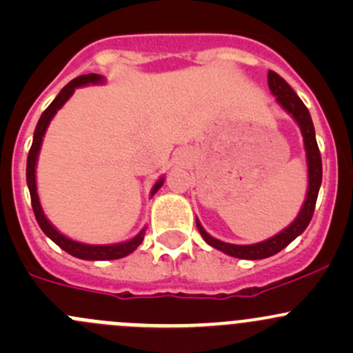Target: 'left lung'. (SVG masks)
Listing matches in <instances>:
<instances>
[{
    "mask_svg": "<svg viewBox=\"0 0 353 353\" xmlns=\"http://www.w3.org/2000/svg\"><path fill=\"white\" fill-rule=\"evenodd\" d=\"M268 85H270V90L276 95V101L282 104V108L285 109L288 114L294 116V119L297 121L299 126H301L302 137H304L305 154H307L309 190H307V198H305V203L304 206H302L297 219H295L285 230L276 234L275 237H272V239L268 241H263V243H258V244L237 245V244L222 243V241L208 236L196 220V227L199 234H201V237L206 241V243L213 245L215 249H219V251L225 252V254L234 256V258H241V259L270 258V256L276 254V252L282 251L283 248H287L295 237L301 236L312 219V213H314V208H316V199H318L319 186H321V179H323L321 154H319L318 141H316V133H314V124H312L311 114H309L307 108H305L304 102L299 99V95L292 90L290 85H288L279 73H275V71L272 70L268 71Z\"/></svg>",
    "mask_w": 353,
    "mask_h": 353,
    "instance_id": "left-lung-1",
    "label": "left lung"
}]
</instances>
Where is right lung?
<instances>
[{"mask_svg": "<svg viewBox=\"0 0 353 353\" xmlns=\"http://www.w3.org/2000/svg\"><path fill=\"white\" fill-rule=\"evenodd\" d=\"M102 78L99 74L90 73V74H81V77H77L74 80H71L70 83L63 88L61 92L58 94V97L49 104V108L42 112L41 119H39L37 126H35L34 131V141H32L30 152H28L27 157V184L28 190H30V199H32V210H34L35 220H37L39 227L42 229V232L56 243L61 249H65L68 254L74 256V258L80 259H92V261H105V259H119L128 256L130 252H133L138 245L141 244L145 237V230H141L137 237H133L131 241H126L123 244H114V245H88V244H81L77 243V241H71L68 237L59 234L51 223L48 222V219L44 216L41 208V203H39V196H37V186H35V163H37V155H39V148H41L42 143V137L46 133V128H48L49 121L52 119V116L56 114V110L61 108L63 104L71 97V94L74 92V88L81 87V85L87 83H95V81H101ZM163 181H159V183L154 186V191L152 194L159 191V188L162 186Z\"/></svg>", "mask_w": 353, "mask_h": 353, "instance_id": "right-lung-1", "label": "right lung"}]
</instances>
